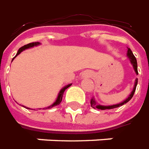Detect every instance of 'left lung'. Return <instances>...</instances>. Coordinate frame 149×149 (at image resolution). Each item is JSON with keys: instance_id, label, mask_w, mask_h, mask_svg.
<instances>
[{"instance_id": "8db88e82", "label": "left lung", "mask_w": 149, "mask_h": 149, "mask_svg": "<svg viewBox=\"0 0 149 149\" xmlns=\"http://www.w3.org/2000/svg\"><path fill=\"white\" fill-rule=\"evenodd\" d=\"M127 55L128 57V58L130 59V62L132 63V65L133 66L134 70L136 71V74H138V70H137V62H136V57L134 56L133 53L132 52V50L130 49V48H127ZM137 83H138V79H136V82H135V85H134L133 90H132V91L131 92V94L129 95V96L127 97L126 100L123 101V102H121V103H118V104H115V105H111V106H103V105H99V104H97L96 102H95V100L94 98L91 99V107H93V108H97V109H100V110H106V109H113V108H116V107H119L122 106L123 104H125V103H127L129 100L132 98L133 96L134 93H135V91H136V88L137 86Z\"/></svg>"}]
</instances>
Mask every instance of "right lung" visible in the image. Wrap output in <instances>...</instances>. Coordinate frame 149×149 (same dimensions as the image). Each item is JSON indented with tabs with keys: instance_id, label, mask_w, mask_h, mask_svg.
I'll list each match as a JSON object with an SVG mask.
<instances>
[{
	"instance_id": "add662e5",
	"label": "right lung",
	"mask_w": 149,
	"mask_h": 149,
	"mask_svg": "<svg viewBox=\"0 0 149 149\" xmlns=\"http://www.w3.org/2000/svg\"><path fill=\"white\" fill-rule=\"evenodd\" d=\"M38 45H39V42H32V43H29V44H27V45H25V46H22V47H21V48L18 49V51H17V53L16 56L18 55L19 54H20L21 52H22L23 50H25V49H29V48H30V47H33V46H38ZM15 57H14V58H15ZM70 86H71V84H68V85H66V86H64L63 89L61 90V91H59L58 95V98H57V100H56L55 102L53 103L51 106L48 107L47 108H49V107H52L58 106V105H59L60 103L62 102V99H63V93H64V91H66V89H67V88H68V87Z\"/></svg>"
}]
</instances>
